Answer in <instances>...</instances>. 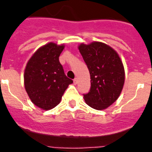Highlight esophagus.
I'll return each instance as SVG.
<instances>
[{
  "label": "esophagus",
  "mask_w": 152,
  "mask_h": 152,
  "mask_svg": "<svg viewBox=\"0 0 152 152\" xmlns=\"http://www.w3.org/2000/svg\"><path fill=\"white\" fill-rule=\"evenodd\" d=\"M77 83H78V79L75 78L73 80V83L74 84H77Z\"/></svg>",
  "instance_id": "esophagus-1"
}]
</instances>
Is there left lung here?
<instances>
[{
  "label": "left lung",
  "mask_w": 152,
  "mask_h": 152,
  "mask_svg": "<svg viewBox=\"0 0 152 152\" xmlns=\"http://www.w3.org/2000/svg\"><path fill=\"white\" fill-rule=\"evenodd\" d=\"M78 49L88 68L91 90L83 95L88 106L105 110L118 99L125 83V69L119 55L112 47L100 42L81 43Z\"/></svg>",
  "instance_id": "8db88e82"
}]
</instances>
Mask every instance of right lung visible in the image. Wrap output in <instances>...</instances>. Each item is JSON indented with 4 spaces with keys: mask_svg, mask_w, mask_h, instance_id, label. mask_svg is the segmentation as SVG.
Here are the masks:
<instances>
[{
    "mask_svg": "<svg viewBox=\"0 0 152 152\" xmlns=\"http://www.w3.org/2000/svg\"><path fill=\"white\" fill-rule=\"evenodd\" d=\"M64 45L54 42L41 46L27 61L24 70V87L31 101L49 110L57 106L62 95L73 81L65 76L59 61Z\"/></svg>",
    "mask_w": 152,
    "mask_h": 152,
    "instance_id": "obj_1",
    "label": "right lung"
}]
</instances>
